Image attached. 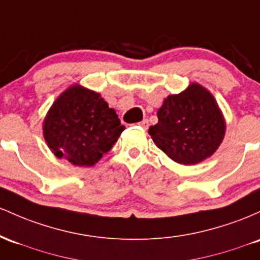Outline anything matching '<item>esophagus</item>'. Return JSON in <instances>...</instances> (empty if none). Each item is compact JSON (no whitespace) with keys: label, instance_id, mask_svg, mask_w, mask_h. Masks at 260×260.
<instances>
[{"label":"esophagus","instance_id":"1","mask_svg":"<svg viewBox=\"0 0 260 260\" xmlns=\"http://www.w3.org/2000/svg\"><path fill=\"white\" fill-rule=\"evenodd\" d=\"M139 125L141 127H144V129H147V127H148V120H147V119H144V120H142L141 122H139Z\"/></svg>","mask_w":260,"mask_h":260}]
</instances>
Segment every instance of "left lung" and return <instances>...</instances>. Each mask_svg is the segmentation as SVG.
I'll return each instance as SVG.
<instances>
[{
    "label": "left lung",
    "mask_w": 260,
    "mask_h": 260,
    "mask_svg": "<svg viewBox=\"0 0 260 260\" xmlns=\"http://www.w3.org/2000/svg\"><path fill=\"white\" fill-rule=\"evenodd\" d=\"M158 122L148 129L159 150L180 165L203 162L222 142L226 124L214 95L199 83L168 95L157 112Z\"/></svg>",
    "instance_id": "8db88e82"
}]
</instances>
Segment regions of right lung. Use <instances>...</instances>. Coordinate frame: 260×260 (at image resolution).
I'll use <instances>...</instances> for the list:
<instances>
[{
    "label": "right lung",
    "mask_w": 260,
    "mask_h": 260,
    "mask_svg": "<svg viewBox=\"0 0 260 260\" xmlns=\"http://www.w3.org/2000/svg\"><path fill=\"white\" fill-rule=\"evenodd\" d=\"M115 110L99 93L75 84L54 102L43 125L44 139L57 158L94 166L124 131Z\"/></svg>",
    "instance_id": "right-lung-1"
}]
</instances>
